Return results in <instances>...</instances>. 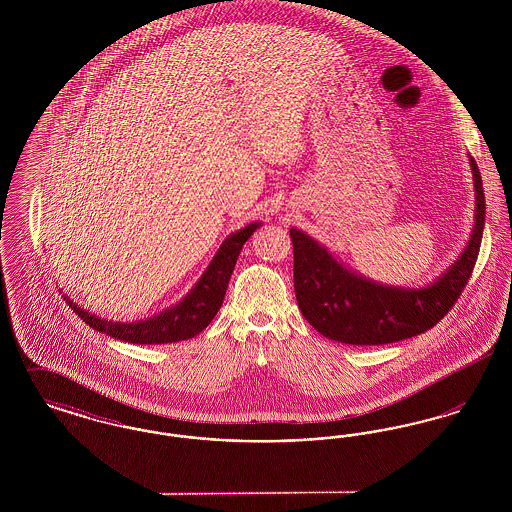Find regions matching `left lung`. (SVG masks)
<instances>
[{
  "mask_svg": "<svg viewBox=\"0 0 512 512\" xmlns=\"http://www.w3.org/2000/svg\"><path fill=\"white\" fill-rule=\"evenodd\" d=\"M470 167L476 188L474 232L457 263L428 288L405 290L370 282L340 265L301 230H290L297 305L317 332L349 345H384L434 328L453 309L472 276L486 222L482 176L472 157Z\"/></svg>",
  "mask_w": 512,
  "mask_h": 512,
  "instance_id": "left-lung-1",
  "label": "left lung"
}]
</instances>
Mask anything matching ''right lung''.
<instances>
[{
    "label": "right lung",
    "mask_w": 512,
    "mask_h": 512,
    "mask_svg": "<svg viewBox=\"0 0 512 512\" xmlns=\"http://www.w3.org/2000/svg\"><path fill=\"white\" fill-rule=\"evenodd\" d=\"M261 226V222L247 224L242 230L234 232L220 245L219 253L211 261L205 274L199 278L194 290L188 293L178 305L167 309L165 313L149 320L140 322H107L103 318L94 317L84 309L76 307L69 297L67 303L78 317L82 318L94 330L103 332L115 340L153 345V343H172V341L190 340L203 332L209 322L219 313L224 293L228 288L230 274L236 267L238 255L242 251L247 238Z\"/></svg>",
    "instance_id": "right-lung-1"
}]
</instances>
